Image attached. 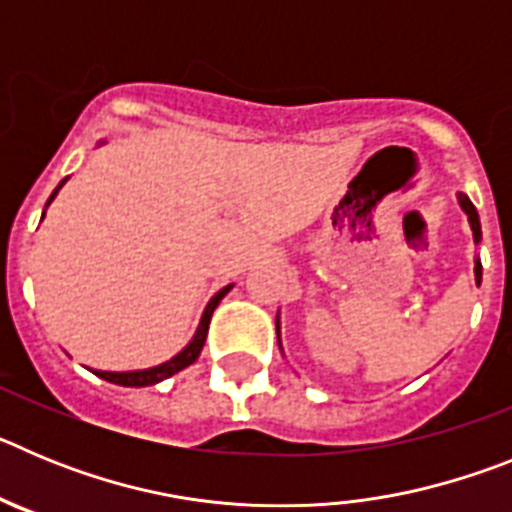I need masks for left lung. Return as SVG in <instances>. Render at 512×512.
Masks as SVG:
<instances>
[{
	"instance_id": "1",
	"label": "left lung",
	"mask_w": 512,
	"mask_h": 512,
	"mask_svg": "<svg viewBox=\"0 0 512 512\" xmlns=\"http://www.w3.org/2000/svg\"><path fill=\"white\" fill-rule=\"evenodd\" d=\"M456 200H459L461 210L467 212L469 217V228H472V235H474V243L482 241V228H479V215H477V207L472 205V200H469L467 194H456ZM474 282H482V264H479V259H474ZM277 338H279V315H277ZM279 348H282V341H279Z\"/></svg>"
}]
</instances>
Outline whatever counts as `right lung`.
Here are the masks:
<instances>
[{
	"label": "right lung",
	"instance_id": "right-lung-1",
	"mask_svg": "<svg viewBox=\"0 0 512 512\" xmlns=\"http://www.w3.org/2000/svg\"><path fill=\"white\" fill-rule=\"evenodd\" d=\"M63 184H66V179H63V182L58 184L56 189H53L51 200L45 202V207H48L53 200H56L58 189H61ZM43 215H45V212H43ZM230 289H233V284H228V287L220 289V292H217V295L212 297L210 302H207L205 312H202L200 325H197V333H194L192 341H189L187 346H184L182 351H179V354L174 356V359L164 361V364H158V366H151V369H135V372H97V369H92V372L97 374L99 379H104V382L120 384V387H151V384H158V382H164V379L174 377L176 372H182V369H187L189 364H194V361H197V356H200L202 346H205L207 328H210L212 312H215V307L220 305V300H223V297L228 295Z\"/></svg>",
	"mask_w": 512,
	"mask_h": 512
}]
</instances>
